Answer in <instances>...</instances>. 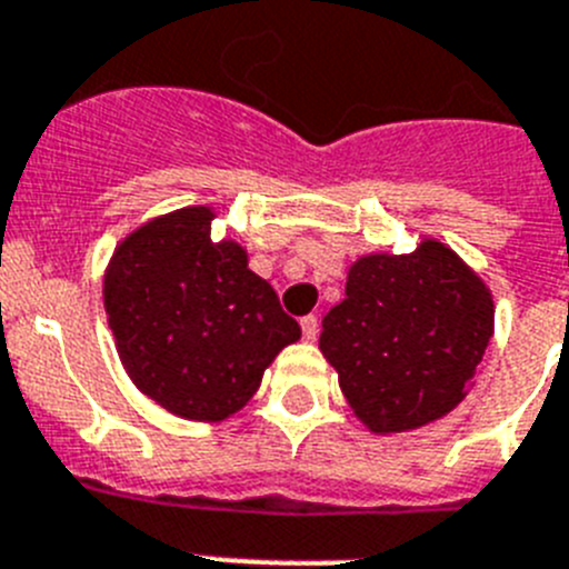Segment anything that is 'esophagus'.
I'll return each instance as SVG.
<instances>
[{"mask_svg":"<svg viewBox=\"0 0 569 569\" xmlns=\"http://www.w3.org/2000/svg\"><path fill=\"white\" fill-rule=\"evenodd\" d=\"M300 329H303V340L315 342L317 340V331H320V320H317L315 315H306L303 320H300Z\"/></svg>","mask_w":569,"mask_h":569,"instance_id":"1","label":"esophagus"}]
</instances>
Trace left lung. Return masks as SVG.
Segmentation results:
<instances>
[{"label":"left lung","instance_id":"left-lung-1","mask_svg":"<svg viewBox=\"0 0 569 569\" xmlns=\"http://www.w3.org/2000/svg\"><path fill=\"white\" fill-rule=\"evenodd\" d=\"M493 337V297L437 240L411 254H368L346 300L322 317L320 351L357 417L377 433L411 431L462 402Z\"/></svg>","mask_w":569,"mask_h":569}]
</instances>
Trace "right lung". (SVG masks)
<instances>
[{
	"label": "right lung",
	"instance_id": "add662e5",
	"mask_svg": "<svg viewBox=\"0 0 569 569\" xmlns=\"http://www.w3.org/2000/svg\"><path fill=\"white\" fill-rule=\"evenodd\" d=\"M209 207L163 214L121 240L104 274V309L130 380L183 419L218 422L243 408L280 348L300 340L295 317L247 266L212 243Z\"/></svg>",
	"mask_w": 569,
	"mask_h": 569
}]
</instances>
